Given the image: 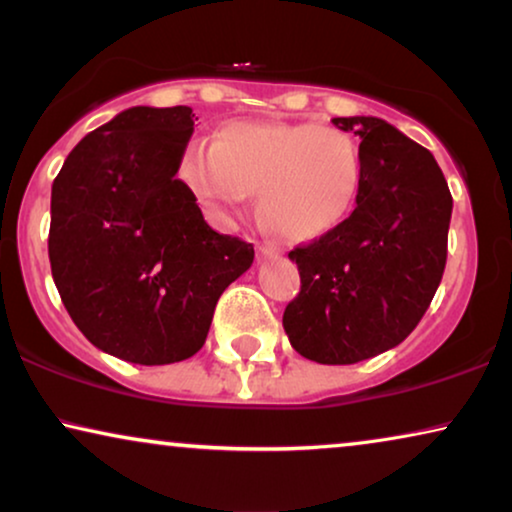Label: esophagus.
Instances as JSON below:
<instances>
[{"label": "esophagus", "instance_id": "34e87169", "mask_svg": "<svg viewBox=\"0 0 512 512\" xmlns=\"http://www.w3.org/2000/svg\"><path fill=\"white\" fill-rule=\"evenodd\" d=\"M279 256V247L272 242H263L258 244V258H277Z\"/></svg>", "mask_w": 512, "mask_h": 512}]
</instances>
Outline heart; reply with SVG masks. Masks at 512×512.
<instances>
[{"label":"heart","mask_w":512,"mask_h":512,"mask_svg":"<svg viewBox=\"0 0 512 512\" xmlns=\"http://www.w3.org/2000/svg\"><path fill=\"white\" fill-rule=\"evenodd\" d=\"M359 146L317 123H228L214 144L191 142L179 177L216 219L258 191V216L286 242L319 240L340 226L361 186Z\"/></svg>","instance_id":"obj_1"}]
</instances>
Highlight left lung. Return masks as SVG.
<instances>
[{
    "label": "left lung",
    "mask_w": 512,
    "mask_h": 512,
    "mask_svg": "<svg viewBox=\"0 0 512 512\" xmlns=\"http://www.w3.org/2000/svg\"><path fill=\"white\" fill-rule=\"evenodd\" d=\"M361 139L354 212L289 254L300 293L284 331L305 359L347 366L401 345L443 279L452 195L429 149L375 116L333 118Z\"/></svg>",
    "instance_id": "8db88e82"
}]
</instances>
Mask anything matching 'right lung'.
Returning <instances> with one entry per match:
<instances>
[{
    "label": "right lung",
    "mask_w": 512,
    "mask_h": 512,
    "mask_svg": "<svg viewBox=\"0 0 512 512\" xmlns=\"http://www.w3.org/2000/svg\"><path fill=\"white\" fill-rule=\"evenodd\" d=\"M193 116L125 109L53 181L48 258L62 303L97 349L139 366L198 352L221 293L254 263V247L209 228L177 179Z\"/></svg>",
    "instance_id": "right-lung-1"
}]
</instances>
